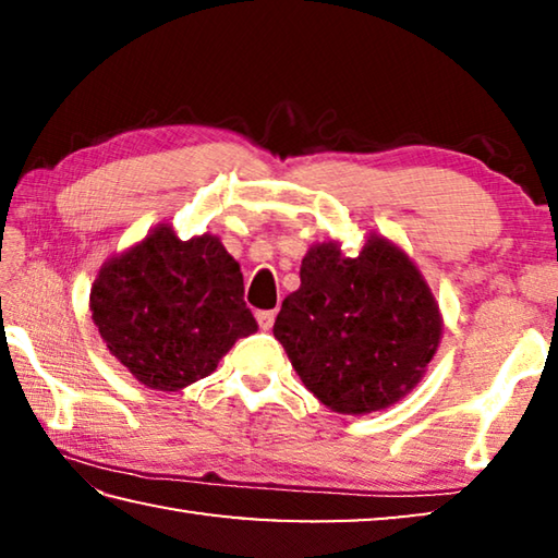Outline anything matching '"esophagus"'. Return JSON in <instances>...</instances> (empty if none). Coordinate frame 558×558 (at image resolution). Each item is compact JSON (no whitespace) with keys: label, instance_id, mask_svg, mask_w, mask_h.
I'll list each match as a JSON object with an SVG mask.
<instances>
[{"label":"esophagus","instance_id":"obj_1","mask_svg":"<svg viewBox=\"0 0 558 558\" xmlns=\"http://www.w3.org/2000/svg\"><path fill=\"white\" fill-rule=\"evenodd\" d=\"M256 319L263 329H270L276 323V310H260V313H256Z\"/></svg>","mask_w":558,"mask_h":558}]
</instances>
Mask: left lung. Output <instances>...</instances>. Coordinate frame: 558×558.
Listing matches in <instances>:
<instances>
[{
    "instance_id": "left-lung-1",
    "label": "left lung",
    "mask_w": 558,
    "mask_h": 558,
    "mask_svg": "<svg viewBox=\"0 0 558 558\" xmlns=\"http://www.w3.org/2000/svg\"><path fill=\"white\" fill-rule=\"evenodd\" d=\"M272 335L327 409L362 415L423 379L442 319L415 263L372 233L354 258L337 241L307 251L300 288L282 300Z\"/></svg>"
}]
</instances>
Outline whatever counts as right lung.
I'll list each match as a JSON object with an SVG mask.
<instances>
[{"label":"right lung","mask_w":558,"mask_h":558,"mask_svg":"<svg viewBox=\"0 0 558 558\" xmlns=\"http://www.w3.org/2000/svg\"><path fill=\"white\" fill-rule=\"evenodd\" d=\"M90 313L110 354L157 391L209 376L235 339L258 329L223 243L211 233L179 241L167 223L100 268Z\"/></svg>","instance_id":"right-lung-1"}]
</instances>
